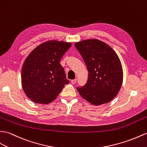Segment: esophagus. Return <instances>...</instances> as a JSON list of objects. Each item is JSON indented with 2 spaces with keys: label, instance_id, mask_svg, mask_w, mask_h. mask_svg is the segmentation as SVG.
I'll use <instances>...</instances> for the list:
<instances>
[{
  "label": "esophagus",
  "instance_id": "esophagus-1",
  "mask_svg": "<svg viewBox=\"0 0 147 147\" xmlns=\"http://www.w3.org/2000/svg\"><path fill=\"white\" fill-rule=\"evenodd\" d=\"M76 81H77V80L75 79V80H72L71 81V83H72V84H75L76 83Z\"/></svg>",
  "mask_w": 147,
  "mask_h": 147
}]
</instances>
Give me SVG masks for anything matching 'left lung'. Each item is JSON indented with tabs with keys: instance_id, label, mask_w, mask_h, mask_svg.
<instances>
[{
	"instance_id": "8db88e82",
	"label": "left lung",
	"mask_w": 147,
	"mask_h": 147,
	"mask_svg": "<svg viewBox=\"0 0 147 147\" xmlns=\"http://www.w3.org/2000/svg\"><path fill=\"white\" fill-rule=\"evenodd\" d=\"M83 58L88 71L86 84L77 90L90 103L98 106L108 103L120 90L123 72L120 58L107 44L89 39L74 44Z\"/></svg>"
}]
</instances>
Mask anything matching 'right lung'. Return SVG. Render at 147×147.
Instances as JSON below:
<instances>
[{
    "label": "right lung",
    "instance_id": "right-lung-1",
    "mask_svg": "<svg viewBox=\"0 0 147 147\" xmlns=\"http://www.w3.org/2000/svg\"><path fill=\"white\" fill-rule=\"evenodd\" d=\"M72 45L71 42L51 40L37 46L24 62L21 72L22 89L36 103L54 101L69 83L61 59Z\"/></svg>",
    "mask_w": 147,
    "mask_h": 147
}]
</instances>
